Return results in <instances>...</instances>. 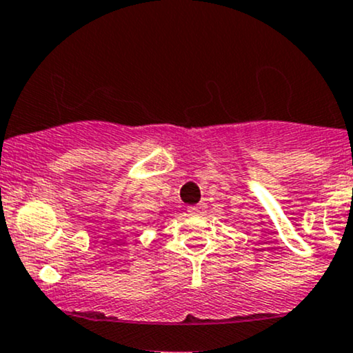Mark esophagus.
I'll return each mask as SVG.
<instances>
[{
	"label": "esophagus",
	"instance_id": "34e87169",
	"mask_svg": "<svg viewBox=\"0 0 353 353\" xmlns=\"http://www.w3.org/2000/svg\"><path fill=\"white\" fill-rule=\"evenodd\" d=\"M206 210V205H203V203H198V205H193V206H188V214H192V216H196V214H203Z\"/></svg>",
	"mask_w": 353,
	"mask_h": 353
}]
</instances>
